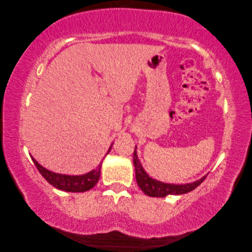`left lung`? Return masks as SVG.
<instances>
[{"mask_svg": "<svg viewBox=\"0 0 252 252\" xmlns=\"http://www.w3.org/2000/svg\"><path fill=\"white\" fill-rule=\"evenodd\" d=\"M133 163H134L135 167V178L138 186H140V189L144 191V194L151 197H165L167 195L186 194V192L194 190L196 187L199 186L203 182V180L206 179V176H203L200 180L192 182V183L182 185L167 184L162 183V182H159L157 180H154L145 172V170L143 169L140 160H138L137 157L136 147L134 154H133Z\"/></svg>", "mask_w": 252, "mask_h": 252, "instance_id": "obj_1", "label": "left lung"}]
</instances>
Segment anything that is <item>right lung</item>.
Returning <instances> with one entry per match:
<instances>
[{
    "mask_svg": "<svg viewBox=\"0 0 252 252\" xmlns=\"http://www.w3.org/2000/svg\"><path fill=\"white\" fill-rule=\"evenodd\" d=\"M110 149L111 147L109 148L108 153L110 152ZM32 160H33V163L35 164L36 169L39 170L41 175L43 176L51 185L61 190L72 192L87 191L90 190L91 189H93L99 180L101 162L97 165V168L95 170H92L89 173H85L82 175H66L52 172V171L43 168L41 164L37 163V161L35 159H33V157H32Z\"/></svg>",
    "mask_w": 252,
    "mask_h": 252,
    "instance_id": "obj_1",
    "label": "right lung"
}]
</instances>
